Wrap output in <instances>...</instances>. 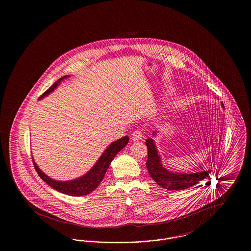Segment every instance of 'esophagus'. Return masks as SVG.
<instances>
[{"instance_id":"1","label":"esophagus","mask_w":251,"mask_h":251,"mask_svg":"<svg viewBox=\"0 0 251 251\" xmlns=\"http://www.w3.org/2000/svg\"><path fill=\"white\" fill-rule=\"evenodd\" d=\"M142 137H143L142 131H134L131 133V139H132L133 141H139V140L142 139Z\"/></svg>"}]
</instances>
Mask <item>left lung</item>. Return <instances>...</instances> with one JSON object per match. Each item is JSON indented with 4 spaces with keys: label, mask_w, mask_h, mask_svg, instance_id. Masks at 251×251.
Segmentation results:
<instances>
[{
    "label": "left lung",
    "mask_w": 251,
    "mask_h": 251,
    "mask_svg": "<svg viewBox=\"0 0 251 251\" xmlns=\"http://www.w3.org/2000/svg\"><path fill=\"white\" fill-rule=\"evenodd\" d=\"M221 104L224 107L222 102ZM152 134L156 135V131H153ZM146 145L148 148V160H147L146 166L148 168L149 174L163 188L168 189V190H183L191 187L193 185H196L198 182H200L201 180H203L204 179H210L209 174L211 173V170L203 169V171L201 172L190 173V174L171 172L167 170V168H165L162 165L161 156L158 153L154 140L152 138H149L146 140ZM207 148H209V151L211 148V152L207 157V159L209 163L210 162L212 163V160L215 159L216 145L215 143H211V146L210 145L209 147L206 146V149ZM218 150H219V147H218Z\"/></svg>",
    "instance_id": "obj_1"
}]
</instances>
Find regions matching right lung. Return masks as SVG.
Returning a JSON list of instances; mask_svg holds the SVG:
<instances>
[{
    "label": "right lung",
    "mask_w": 251,
    "mask_h": 251,
    "mask_svg": "<svg viewBox=\"0 0 251 251\" xmlns=\"http://www.w3.org/2000/svg\"><path fill=\"white\" fill-rule=\"evenodd\" d=\"M67 77H70V76L67 75V76L60 78L59 80L52 84L47 91H45L42 95L40 96L38 100L43 99L45 96L49 95L50 92H52L59 85L60 82L63 81ZM128 142H129V137L123 136L119 140L110 144L108 146L107 149L104 151V152L100 157V159L97 161L94 167H92L85 175L78 178V179L68 180V181H59V180L50 179L39 169V167L36 166L34 159H33V163H34V167H35L38 176L43 179L47 184H49L51 188L57 190L60 193L72 196V197H81V196H85L87 194H90L99 186V184L103 179L112 160L128 144Z\"/></svg>",
    "instance_id": "obj_1"
}]
</instances>
